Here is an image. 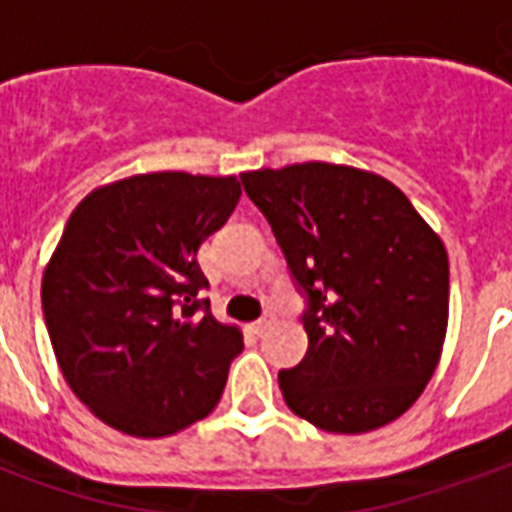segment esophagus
Wrapping results in <instances>:
<instances>
[{"label": "esophagus", "instance_id": "34e87169", "mask_svg": "<svg viewBox=\"0 0 512 512\" xmlns=\"http://www.w3.org/2000/svg\"><path fill=\"white\" fill-rule=\"evenodd\" d=\"M274 323H277V315H274V312H266V315H263L260 321H255V326H252V329H255L257 334H263V332H268V329H271Z\"/></svg>", "mask_w": 512, "mask_h": 512}]
</instances>
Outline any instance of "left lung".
I'll return each mask as SVG.
<instances>
[{"mask_svg": "<svg viewBox=\"0 0 512 512\" xmlns=\"http://www.w3.org/2000/svg\"><path fill=\"white\" fill-rule=\"evenodd\" d=\"M241 183L307 299L310 348L279 370L288 408L329 433L389 425L439 365L450 312L441 238L376 172L307 161Z\"/></svg>", "mask_w": 512, "mask_h": 512, "instance_id": "8db88e82", "label": "left lung"}]
</instances>
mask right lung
Instances as JSON below:
<instances>
[{
	"mask_svg": "<svg viewBox=\"0 0 512 512\" xmlns=\"http://www.w3.org/2000/svg\"><path fill=\"white\" fill-rule=\"evenodd\" d=\"M241 183L150 172L90 191L43 274V318L73 395L109 428L161 439L208 417L244 337L197 299V249Z\"/></svg>",
	"mask_w": 512,
	"mask_h": 512,
	"instance_id": "obj_1",
	"label": "right lung"
}]
</instances>
